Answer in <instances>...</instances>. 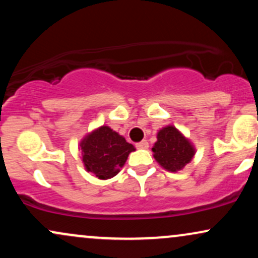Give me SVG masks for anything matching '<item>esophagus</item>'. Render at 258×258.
Returning a JSON list of instances; mask_svg holds the SVG:
<instances>
[{"mask_svg":"<svg viewBox=\"0 0 258 258\" xmlns=\"http://www.w3.org/2000/svg\"><path fill=\"white\" fill-rule=\"evenodd\" d=\"M148 147H149V143H148L147 141H142L136 144V148H137V149H148Z\"/></svg>","mask_w":258,"mask_h":258,"instance_id":"34e87169","label":"esophagus"}]
</instances>
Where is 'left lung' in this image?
Here are the masks:
<instances>
[{
	"instance_id": "8db88e82",
	"label": "left lung",
	"mask_w": 258,
	"mask_h": 258,
	"mask_svg": "<svg viewBox=\"0 0 258 258\" xmlns=\"http://www.w3.org/2000/svg\"><path fill=\"white\" fill-rule=\"evenodd\" d=\"M158 141L152 148L154 159L170 172L182 170L191 161L195 148L174 126L168 125L158 132Z\"/></svg>"
}]
</instances>
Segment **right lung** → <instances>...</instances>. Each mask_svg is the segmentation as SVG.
Here are the masks:
<instances>
[{
  "mask_svg": "<svg viewBox=\"0 0 258 258\" xmlns=\"http://www.w3.org/2000/svg\"><path fill=\"white\" fill-rule=\"evenodd\" d=\"M85 168L99 179H109L120 172L135 147L109 126H100L80 142Z\"/></svg>",
  "mask_w": 258,
  "mask_h": 258,
  "instance_id": "1",
  "label": "right lung"
}]
</instances>
